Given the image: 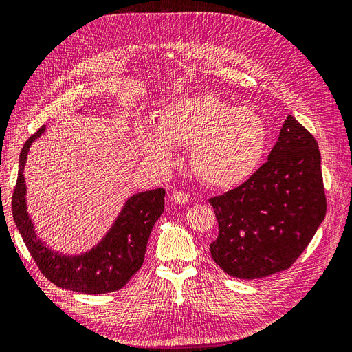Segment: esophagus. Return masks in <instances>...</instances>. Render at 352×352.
<instances>
[{
  "instance_id": "1",
  "label": "esophagus",
  "mask_w": 352,
  "mask_h": 352,
  "mask_svg": "<svg viewBox=\"0 0 352 352\" xmlns=\"http://www.w3.org/2000/svg\"><path fill=\"white\" fill-rule=\"evenodd\" d=\"M170 201L175 202V204H188L189 197L186 192H182V190H173L172 194H170Z\"/></svg>"
}]
</instances>
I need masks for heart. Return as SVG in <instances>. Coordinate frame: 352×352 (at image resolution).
<instances>
[{
    "mask_svg": "<svg viewBox=\"0 0 352 352\" xmlns=\"http://www.w3.org/2000/svg\"><path fill=\"white\" fill-rule=\"evenodd\" d=\"M136 141L146 158L166 168L176 164L177 150H190V168L202 184L233 189L260 168L269 129L258 111L197 94L167 102L157 131L142 126Z\"/></svg>",
    "mask_w": 352,
    "mask_h": 352,
    "instance_id": "b5f03b06",
    "label": "heart"
}]
</instances>
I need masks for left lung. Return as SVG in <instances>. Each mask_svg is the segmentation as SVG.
<instances>
[{
  "label": "left lung",
  "mask_w": 352,
  "mask_h": 352,
  "mask_svg": "<svg viewBox=\"0 0 352 352\" xmlns=\"http://www.w3.org/2000/svg\"><path fill=\"white\" fill-rule=\"evenodd\" d=\"M320 164L314 136L287 116L267 163L210 199L219 221L210 251L223 272L260 279L291 267L326 216Z\"/></svg>",
  "instance_id": "obj_1"
}]
</instances>
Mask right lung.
I'll use <instances>...</instances> for the list:
<instances>
[{"instance_id":"add662e5","label":"right lung","mask_w":352,"mask_h":352,"mask_svg":"<svg viewBox=\"0 0 352 352\" xmlns=\"http://www.w3.org/2000/svg\"><path fill=\"white\" fill-rule=\"evenodd\" d=\"M45 129L47 126H42L32 135L20 153L17 184L12 201L16 228L41 272L58 287L82 294L119 291L141 269L148 238L164 211L166 190L157 188L131 195L124 201L110 229L89 250L66 254L51 248L39 238L28 211L25 179L30 146L44 135Z\"/></svg>"}]
</instances>
